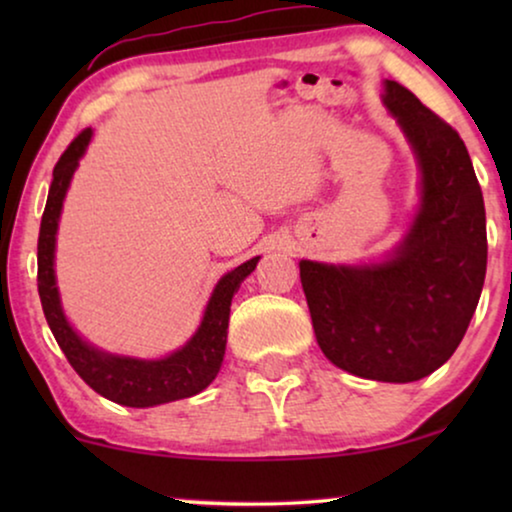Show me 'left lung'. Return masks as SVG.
Wrapping results in <instances>:
<instances>
[{"instance_id":"8db88e82","label":"left lung","mask_w":512,"mask_h":512,"mask_svg":"<svg viewBox=\"0 0 512 512\" xmlns=\"http://www.w3.org/2000/svg\"><path fill=\"white\" fill-rule=\"evenodd\" d=\"M391 111L417 156L419 207L382 263L300 261L321 352L377 382H415L454 354L487 272L485 202L459 132L408 88L384 81Z\"/></svg>"}]
</instances>
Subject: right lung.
Instances as JSON below:
<instances>
[{"mask_svg": "<svg viewBox=\"0 0 512 512\" xmlns=\"http://www.w3.org/2000/svg\"><path fill=\"white\" fill-rule=\"evenodd\" d=\"M93 137V130L86 128L62 153L58 165L53 167V181L48 188V200L44 216H41L37 261H39V298L44 307L46 321L58 340L62 352L72 368L81 375V380L95 389L97 394L109 398L118 405L128 408H151V405L179 401L200 394L221 370L223 354H226L230 303L240 289V284L254 272L258 258L237 265L228 275L219 279L214 286L212 298L205 307L198 331L184 347L172 352L165 359H132V356H118L102 352L88 345L79 333L69 326L62 312L60 293L55 286V233L62 212L69 181L79 167V160L86 153V146Z\"/></svg>", "mask_w": 512, "mask_h": 512, "instance_id": "right-lung-1", "label": "right lung"}]
</instances>
